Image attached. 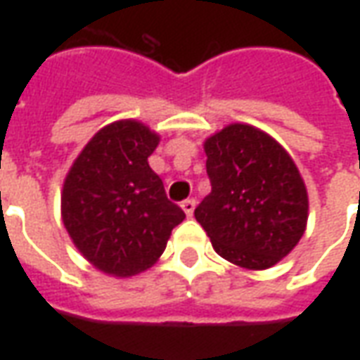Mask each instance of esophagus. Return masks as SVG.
Masks as SVG:
<instances>
[{
  "label": "esophagus",
  "instance_id": "esophagus-1",
  "mask_svg": "<svg viewBox=\"0 0 360 360\" xmlns=\"http://www.w3.org/2000/svg\"><path fill=\"white\" fill-rule=\"evenodd\" d=\"M195 206H196L195 198H187V200H183V202H181V208H183V212L187 214L188 218L193 216V212H195Z\"/></svg>",
  "mask_w": 360,
  "mask_h": 360
}]
</instances>
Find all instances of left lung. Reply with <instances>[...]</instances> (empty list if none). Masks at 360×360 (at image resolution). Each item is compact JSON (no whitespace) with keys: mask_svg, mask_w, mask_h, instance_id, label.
<instances>
[{"mask_svg":"<svg viewBox=\"0 0 360 360\" xmlns=\"http://www.w3.org/2000/svg\"><path fill=\"white\" fill-rule=\"evenodd\" d=\"M210 195L196 221L219 257L245 270H268L301 241L309 193L299 167L274 136L231 123L204 141Z\"/></svg>","mask_w":360,"mask_h":360,"instance_id":"obj_1","label":"left lung"}]
</instances>
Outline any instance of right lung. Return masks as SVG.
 <instances>
[{"label":"right lung","instance_id":"obj_1","mask_svg":"<svg viewBox=\"0 0 360 360\" xmlns=\"http://www.w3.org/2000/svg\"><path fill=\"white\" fill-rule=\"evenodd\" d=\"M160 134L136 119L102 127L63 181L61 219L82 257L113 278L156 264L185 212L167 200L148 158Z\"/></svg>","mask_w":360,"mask_h":360}]
</instances>
